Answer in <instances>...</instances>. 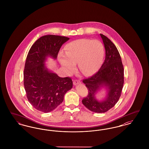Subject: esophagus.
I'll return each mask as SVG.
<instances>
[{"label":"esophagus","instance_id":"obj_1","mask_svg":"<svg viewBox=\"0 0 149 149\" xmlns=\"http://www.w3.org/2000/svg\"><path fill=\"white\" fill-rule=\"evenodd\" d=\"M81 82H80V80H74V81H73V84H74V85H76L78 84H80Z\"/></svg>","mask_w":149,"mask_h":149}]
</instances>
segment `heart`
I'll list each match as a JSON object with an SVG mask.
<instances>
[{"label": "heart", "instance_id": "heart-1", "mask_svg": "<svg viewBox=\"0 0 149 149\" xmlns=\"http://www.w3.org/2000/svg\"><path fill=\"white\" fill-rule=\"evenodd\" d=\"M104 55V47L97 40L80 39L65 47V53L58 55V61L68 73L75 70V64L83 75H90L98 70Z\"/></svg>", "mask_w": 149, "mask_h": 149}]
</instances>
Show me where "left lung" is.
Masks as SVG:
<instances>
[{
	"instance_id": "left-lung-1",
	"label": "left lung",
	"mask_w": 149,
	"mask_h": 149,
	"mask_svg": "<svg viewBox=\"0 0 149 149\" xmlns=\"http://www.w3.org/2000/svg\"><path fill=\"white\" fill-rule=\"evenodd\" d=\"M106 50V57L98 71L83 82L88 90L83 104L90 111L104 113L113 107L118 101L124 83V70L121 57L117 47L106 36L100 34ZM107 89L106 98L102 101L95 95L102 87Z\"/></svg>"
}]
</instances>
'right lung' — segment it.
<instances>
[{"instance_id": "obj_1", "label": "right lung", "mask_w": 149, "mask_h": 149, "mask_svg": "<svg viewBox=\"0 0 149 149\" xmlns=\"http://www.w3.org/2000/svg\"><path fill=\"white\" fill-rule=\"evenodd\" d=\"M69 40L64 36H43L29 51L23 72L24 86L29 102L39 111L48 113L55 109L72 87L71 78L58 77L45 63L47 57L56 59L61 46Z\"/></svg>"}]
</instances>
